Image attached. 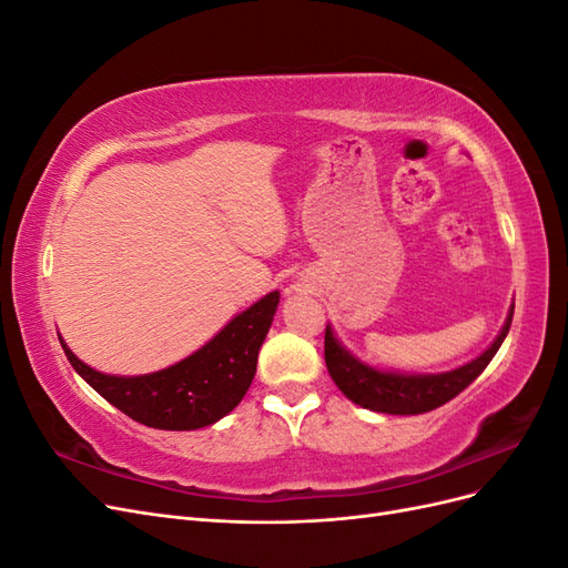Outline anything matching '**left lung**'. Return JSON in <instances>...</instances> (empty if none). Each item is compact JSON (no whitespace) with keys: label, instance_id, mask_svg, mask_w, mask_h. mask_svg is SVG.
<instances>
[{"label":"left lung","instance_id":"obj_1","mask_svg":"<svg viewBox=\"0 0 568 568\" xmlns=\"http://www.w3.org/2000/svg\"><path fill=\"white\" fill-rule=\"evenodd\" d=\"M511 317L514 305L509 307L503 332L490 343V348H486L476 359H471V363L450 372L400 374L374 369L365 363H359L355 355H351L341 346L329 324H326L324 332V363L332 374L334 384L355 405L372 412H384V415H422V412H432L453 400L455 395H459L488 367L495 353L503 346V341L511 326Z\"/></svg>","mask_w":568,"mask_h":568}]
</instances>
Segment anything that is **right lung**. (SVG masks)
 <instances>
[{
  "label": "right lung",
  "instance_id": "obj_1",
  "mask_svg": "<svg viewBox=\"0 0 568 568\" xmlns=\"http://www.w3.org/2000/svg\"><path fill=\"white\" fill-rule=\"evenodd\" d=\"M277 305L280 291H270L196 353L142 376L97 372L78 359L61 336L59 341L82 379L130 419L163 432H194L215 424L242 403Z\"/></svg>",
  "mask_w": 568,
  "mask_h": 568
}]
</instances>
